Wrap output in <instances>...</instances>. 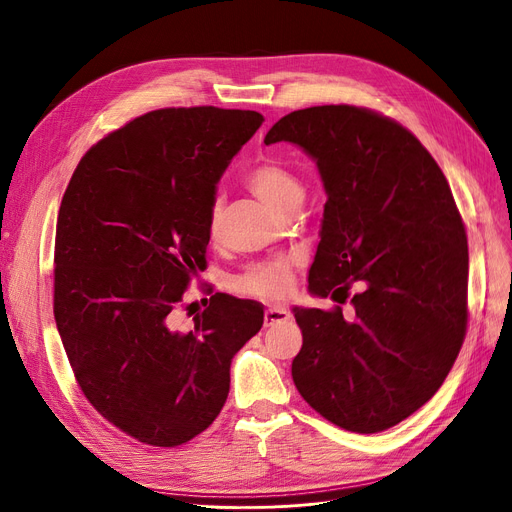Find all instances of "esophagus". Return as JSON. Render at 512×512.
<instances>
[{"mask_svg":"<svg viewBox=\"0 0 512 512\" xmlns=\"http://www.w3.org/2000/svg\"><path fill=\"white\" fill-rule=\"evenodd\" d=\"M288 318H291V314H288V311H286L284 307H270V309H265V316H263L265 326H274V324L286 322Z\"/></svg>","mask_w":512,"mask_h":512,"instance_id":"obj_1","label":"esophagus"}]
</instances>
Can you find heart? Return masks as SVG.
Listing matches in <instances>:
<instances>
[{"label":"heart","mask_w":512,"mask_h":512,"mask_svg":"<svg viewBox=\"0 0 512 512\" xmlns=\"http://www.w3.org/2000/svg\"><path fill=\"white\" fill-rule=\"evenodd\" d=\"M244 184L249 190L274 211L282 213L291 203H297L303 198V186L278 161H259L253 165L247 175H244ZM221 230V203L215 201L209 209L207 219V232L209 238L215 240ZM293 268L295 263L286 257L270 259V261H259L249 265L236 280H234V291L240 295H249L265 301H278L284 299L293 286Z\"/></svg>","instance_id":"obj_1"}]
</instances>
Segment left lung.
Listing matches in <instances>:
<instances>
[{"label": "left lung", "mask_w": 512, "mask_h": 512, "mask_svg": "<svg viewBox=\"0 0 512 512\" xmlns=\"http://www.w3.org/2000/svg\"><path fill=\"white\" fill-rule=\"evenodd\" d=\"M263 142L303 148L326 190L309 293L364 286L349 320L293 307L295 387L332 425L385 431L429 402L464 341L469 247L446 175L406 127L347 104L295 110Z\"/></svg>", "instance_id": "obj_1"}]
</instances>
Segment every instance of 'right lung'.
<instances>
[{
    "mask_svg": "<svg viewBox=\"0 0 512 512\" xmlns=\"http://www.w3.org/2000/svg\"><path fill=\"white\" fill-rule=\"evenodd\" d=\"M255 110L161 108L85 152L62 196L54 318L83 395L148 446L203 433L226 404L230 364L263 305L215 293L175 324L205 268L219 177L261 127Z\"/></svg>",
    "mask_w": 512,
    "mask_h": 512,
    "instance_id": "obj_1",
    "label": "right lung"
}]
</instances>
